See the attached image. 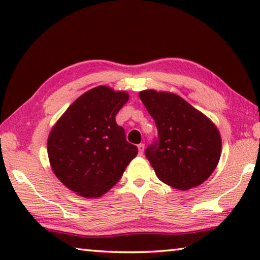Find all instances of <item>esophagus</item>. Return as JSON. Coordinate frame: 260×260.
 Instances as JSON below:
<instances>
[{
  "label": "esophagus",
  "instance_id": "esophagus-1",
  "mask_svg": "<svg viewBox=\"0 0 260 260\" xmlns=\"http://www.w3.org/2000/svg\"><path fill=\"white\" fill-rule=\"evenodd\" d=\"M137 148H138V151H140V155H143V152H144V144L143 143L138 144Z\"/></svg>",
  "mask_w": 260,
  "mask_h": 260
}]
</instances>
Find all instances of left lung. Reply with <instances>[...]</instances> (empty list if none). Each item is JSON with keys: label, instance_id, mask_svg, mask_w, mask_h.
Returning <instances> with one entry per match:
<instances>
[{"label": "left lung", "instance_id": "1", "mask_svg": "<svg viewBox=\"0 0 260 260\" xmlns=\"http://www.w3.org/2000/svg\"><path fill=\"white\" fill-rule=\"evenodd\" d=\"M140 98L158 131V141L145 150L156 176L179 190L204 183L221 155L215 124L173 92L144 90Z\"/></svg>", "mask_w": 260, "mask_h": 260}]
</instances>
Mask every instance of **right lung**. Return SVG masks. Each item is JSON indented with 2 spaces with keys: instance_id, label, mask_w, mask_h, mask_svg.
<instances>
[{
  "instance_id": "1",
  "label": "right lung",
  "mask_w": 260,
  "mask_h": 260,
  "mask_svg": "<svg viewBox=\"0 0 260 260\" xmlns=\"http://www.w3.org/2000/svg\"><path fill=\"white\" fill-rule=\"evenodd\" d=\"M127 101L125 91L91 88L69 106L49 133L47 152L53 173L80 197H102L136 157L137 147L126 141L115 118Z\"/></svg>"
}]
</instances>
